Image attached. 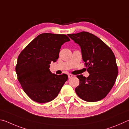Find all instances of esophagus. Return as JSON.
<instances>
[{
	"label": "esophagus",
	"mask_w": 129,
	"mask_h": 129,
	"mask_svg": "<svg viewBox=\"0 0 129 129\" xmlns=\"http://www.w3.org/2000/svg\"><path fill=\"white\" fill-rule=\"evenodd\" d=\"M73 76V75H71V74H68V77L69 78H71Z\"/></svg>",
	"instance_id": "1"
}]
</instances>
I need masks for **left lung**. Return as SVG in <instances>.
Returning <instances> with one entry per match:
<instances>
[{"mask_svg":"<svg viewBox=\"0 0 129 129\" xmlns=\"http://www.w3.org/2000/svg\"><path fill=\"white\" fill-rule=\"evenodd\" d=\"M79 45L83 60L89 75H78L80 80L75 88L77 95L88 102L105 98L113 87L118 75L116 57L109 47L100 38L87 31L67 35Z\"/></svg>","mask_w":129,"mask_h":129,"instance_id":"left-lung-1","label":"left lung"}]
</instances>
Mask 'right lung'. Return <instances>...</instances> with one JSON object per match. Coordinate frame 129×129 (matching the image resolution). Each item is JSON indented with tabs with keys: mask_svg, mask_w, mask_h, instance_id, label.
<instances>
[{
	"mask_svg": "<svg viewBox=\"0 0 129 129\" xmlns=\"http://www.w3.org/2000/svg\"><path fill=\"white\" fill-rule=\"evenodd\" d=\"M70 40L65 35L42 33L22 50L16 66L18 80L31 100L45 103L55 99L68 79L50 71V64L59 58L62 45Z\"/></svg>",
	"mask_w": 129,
	"mask_h": 129,
	"instance_id": "add662e5",
	"label": "right lung"
}]
</instances>
